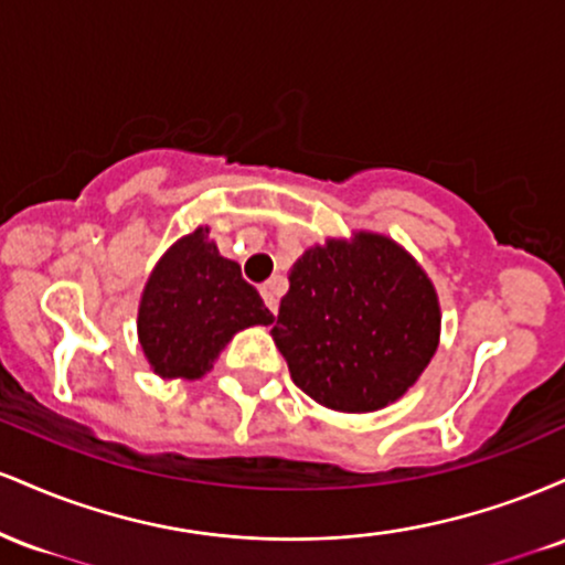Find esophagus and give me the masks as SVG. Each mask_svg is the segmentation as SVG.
<instances>
[{"label": "esophagus", "instance_id": "obj_1", "mask_svg": "<svg viewBox=\"0 0 565 565\" xmlns=\"http://www.w3.org/2000/svg\"><path fill=\"white\" fill-rule=\"evenodd\" d=\"M281 289H284V284L278 281V278H274V281H265L260 287V295H263L265 305H268L270 313H278V297H281Z\"/></svg>", "mask_w": 565, "mask_h": 565}]
</instances>
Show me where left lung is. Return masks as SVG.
Instances as JSON below:
<instances>
[{"instance_id": "8db88e82", "label": "left lung", "mask_w": 565, "mask_h": 565, "mask_svg": "<svg viewBox=\"0 0 565 565\" xmlns=\"http://www.w3.org/2000/svg\"><path fill=\"white\" fill-rule=\"evenodd\" d=\"M270 337L295 385L316 404L377 412L398 401L436 355L438 291L385 233L327 238L291 265Z\"/></svg>"}]
</instances>
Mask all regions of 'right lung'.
<instances>
[{"instance_id": "1", "label": "right lung", "mask_w": 565, "mask_h": 565, "mask_svg": "<svg viewBox=\"0 0 565 565\" xmlns=\"http://www.w3.org/2000/svg\"><path fill=\"white\" fill-rule=\"evenodd\" d=\"M268 323L274 313L238 263L220 255L206 225L159 257L138 305L142 355L161 380H201L233 334Z\"/></svg>"}]
</instances>
